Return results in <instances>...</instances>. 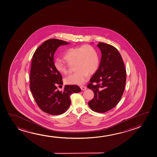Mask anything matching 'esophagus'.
Masks as SVG:
<instances>
[{
  "label": "esophagus",
  "mask_w": 157,
  "mask_h": 157,
  "mask_svg": "<svg viewBox=\"0 0 157 157\" xmlns=\"http://www.w3.org/2000/svg\"><path fill=\"white\" fill-rule=\"evenodd\" d=\"M80 88L81 89V90H85L86 89V87L85 86H80Z\"/></svg>",
  "instance_id": "1"
}]
</instances>
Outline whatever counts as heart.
<instances>
[{"mask_svg":"<svg viewBox=\"0 0 157 157\" xmlns=\"http://www.w3.org/2000/svg\"><path fill=\"white\" fill-rule=\"evenodd\" d=\"M63 59L67 63L58 59L54 63L59 73L66 75L68 73L70 66L74 64L75 71H77L65 78L64 81L67 84H84L88 78L89 73L93 74L95 73L99 66L98 54L89 45L68 49L64 53Z\"/></svg>","mask_w":157,"mask_h":157,"instance_id":"obj_1","label":"heart"}]
</instances>
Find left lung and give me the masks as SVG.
I'll return each mask as SVG.
<instances>
[{
  "mask_svg": "<svg viewBox=\"0 0 157 157\" xmlns=\"http://www.w3.org/2000/svg\"><path fill=\"white\" fill-rule=\"evenodd\" d=\"M97 46L102 56L98 68L87 86L95 95L88 105L92 110L104 113L113 108L121 99L126 83V70L115 47L102 42Z\"/></svg>",
  "mask_w": 157,
  "mask_h": 157,
  "instance_id": "8db88e82",
  "label": "left lung"
}]
</instances>
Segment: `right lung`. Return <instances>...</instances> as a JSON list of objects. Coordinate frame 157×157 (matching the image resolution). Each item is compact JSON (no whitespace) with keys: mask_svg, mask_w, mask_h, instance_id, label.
I'll return each instance as SVG.
<instances>
[{"mask_svg":"<svg viewBox=\"0 0 157 157\" xmlns=\"http://www.w3.org/2000/svg\"><path fill=\"white\" fill-rule=\"evenodd\" d=\"M63 40L52 39L45 41L33 54L30 73V89L36 104L44 113L59 115L68 109L71 95L81 90L76 85H66L63 91L62 77L54 65V55L58 47L68 44Z\"/></svg>","mask_w":157,"mask_h":157,"instance_id":"add662e5","label":"right lung"}]
</instances>
